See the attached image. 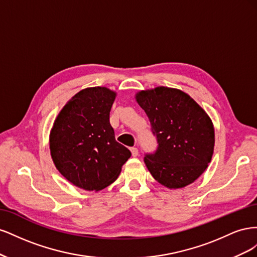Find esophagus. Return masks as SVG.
Instances as JSON below:
<instances>
[{"mask_svg": "<svg viewBox=\"0 0 257 257\" xmlns=\"http://www.w3.org/2000/svg\"><path fill=\"white\" fill-rule=\"evenodd\" d=\"M131 152H132V155H133V157H137V155H138V149L136 147L131 148Z\"/></svg>", "mask_w": 257, "mask_h": 257, "instance_id": "obj_1", "label": "esophagus"}]
</instances>
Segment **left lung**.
I'll return each instance as SVG.
<instances>
[{
  "label": "left lung",
  "instance_id": "8db88e82",
  "mask_svg": "<svg viewBox=\"0 0 257 257\" xmlns=\"http://www.w3.org/2000/svg\"><path fill=\"white\" fill-rule=\"evenodd\" d=\"M136 100L147 113L158 149L145 155L153 178L168 189L193 183L211 161L214 128L211 119L183 91L158 87L141 91Z\"/></svg>",
  "mask_w": 257,
  "mask_h": 257
}]
</instances>
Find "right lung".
I'll return each mask as SVG.
<instances>
[{
  "label": "right lung",
  "instance_id": "right-lung-1",
  "mask_svg": "<svg viewBox=\"0 0 257 257\" xmlns=\"http://www.w3.org/2000/svg\"><path fill=\"white\" fill-rule=\"evenodd\" d=\"M115 92L83 89L62 108L50 132L52 161L65 179L87 191H100L119 177L131 151L114 138L109 113Z\"/></svg>",
  "mask_w": 257,
  "mask_h": 257
}]
</instances>
